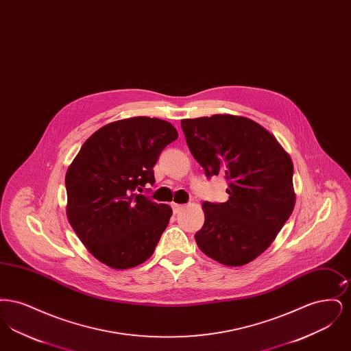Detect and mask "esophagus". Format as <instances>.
Listing matches in <instances>:
<instances>
[{"mask_svg": "<svg viewBox=\"0 0 351 351\" xmlns=\"http://www.w3.org/2000/svg\"><path fill=\"white\" fill-rule=\"evenodd\" d=\"M182 209H184V205H182V204H172V210H173V213L176 215V213H179Z\"/></svg>", "mask_w": 351, "mask_h": 351, "instance_id": "esophagus-1", "label": "esophagus"}]
</instances>
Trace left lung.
<instances>
[{"label": "left lung", "instance_id": "1", "mask_svg": "<svg viewBox=\"0 0 351 351\" xmlns=\"http://www.w3.org/2000/svg\"><path fill=\"white\" fill-rule=\"evenodd\" d=\"M186 145L208 179L222 173L229 200L202 204L200 250L225 266H243L272 243L295 206L293 163L272 134L249 118L182 119Z\"/></svg>", "mask_w": 351, "mask_h": 351}]
</instances>
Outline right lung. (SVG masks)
I'll return each mask as SVG.
<instances>
[{
  "mask_svg": "<svg viewBox=\"0 0 351 351\" xmlns=\"http://www.w3.org/2000/svg\"><path fill=\"white\" fill-rule=\"evenodd\" d=\"M176 139L167 121L121 119L92 134L68 167V221L101 263L125 269L152 255L172 209L138 191L155 183L152 168Z\"/></svg>",
  "mask_w": 351,
  "mask_h": 351,
  "instance_id": "obj_1",
  "label": "right lung"
}]
</instances>
